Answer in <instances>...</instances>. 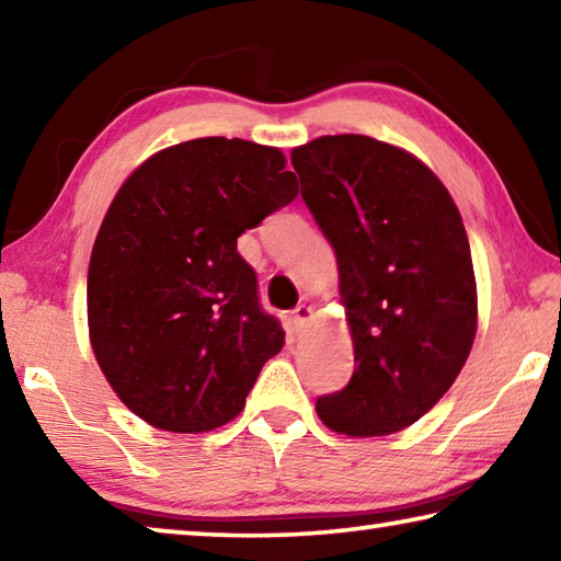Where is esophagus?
<instances>
[{
  "label": "esophagus",
  "mask_w": 561,
  "mask_h": 561,
  "mask_svg": "<svg viewBox=\"0 0 561 561\" xmlns=\"http://www.w3.org/2000/svg\"><path fill=\"white\" fill-rule=\"evenodd\" d=\"M309 319H311V307H307V304H299L297 309L291 311V327H294V331H299L309 324Z\"/></svg>",
  "instance_id": "esophagus-1"
}]
</instances>
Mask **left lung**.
Masks as SVG:
<instances>
[{"label": "left lung", "mask_w": 561, "mask_h": 561, "mask_svg": "<svg viewBox=\"0 0 561 561\" xmlns=\"http://www.w3.org/2000/svg\"><path fill=\"white\" fill-rule=\"evenodd\" d=\"M301 197L334 247L354 339V376L317 398L331 431L388 435L440 401L478 327L470 242L431 168L344 133L291 150Z\"/></svg>", "instance_id": "1"}]
</instances>
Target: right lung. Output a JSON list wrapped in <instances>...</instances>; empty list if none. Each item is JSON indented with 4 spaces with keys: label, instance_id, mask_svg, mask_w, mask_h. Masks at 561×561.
I'll return each mask as SVG.
<instances>
[{
    "label": "right lung",
    "instance_id": "right-lung-1",
    "mask_svg": "<svg viewBox=\"0 0 561 561\" xmlns=\"http://www.w3.org/2000/svg\"><path fill=\"white\" fill-rule=\"evenodd\" d=\"M282 150L195 138L148 158L113 197L89 264L103 376L160 431L205 433L244 408L284 331L237 237L297 197Z\"/></svg>",
    "mask_w": 561,
    "mask_h": 561
}]
</instances>
